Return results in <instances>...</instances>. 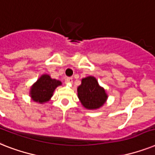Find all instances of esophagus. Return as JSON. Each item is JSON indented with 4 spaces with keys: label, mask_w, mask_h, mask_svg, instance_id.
<instances>
[{
    "label": "esophagus",
    "mask_w": 155,
    "mask_h": 155,
    "mask_svg": "<svg viewBox=\"0 0 155 155\" xmlns=\"http://www.w3.org/2000/svg\"><path fill=\"white\" fill-rule=\"evenodd\" d=\"M66 82L67 83H68V84H72V82H73V79L71 77H68L66 79Z\"/></svg>",
    "instance_id": "obj_1"
}]
</instances>
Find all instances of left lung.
<instances>
[{
	"label": "left lung",
	"instance_id": "obj_1",
	"mask_svg": "<svg viewBox=\"0 0 155 155\" xmlns=\"http://www.w3.org/2000/svg\"><path fill=\"white\" fill-rule=\"evenodd\" d=\"M82 83L78 87V98L82 105L88 110H95L101 107L107 101V95L104 87L98 84L94 76L82 79Z\"/></svg>",
	"mask_w": 155,
	"mask_h": 155
}]
</instances>
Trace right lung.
I'll return each instance as SVG.
<instances>
[{"mask_svg":"<svg viewBox=\"0 0 155 155\" xmlns=\"http://www.w3.org/2000/svg\"><path fill=\"white\" fill-rule=\"evenodd\" d=\"M61 84L60 80L51 79L49 75H42L30 89V96L35 102L46 103L50 100L55 89Z\"/></svg>","mask_w":155,"mask_h":155,"instance_id":"1","label":"right lung"}]
</instances>
